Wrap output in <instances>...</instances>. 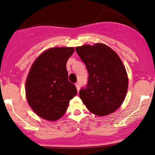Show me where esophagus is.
Masks as SVG:
<instances>
[{"mask_svg":"<svg viewBox=\"0 0 155 155\" xmlns=\"http://www.w3.org/2000/svg\"><path fill=\"white\" fill-rule=\"evenodd\" d=\"M76 89H77V91L79 92L80 90V84L79 82L76 83Z\"/></svg>","mask_w":155,"mask_h":155,"instance_id":"1","label":"esophagus"}]
</instances>
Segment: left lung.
Wrapping results in <instances>:
<instances>
[{"label": "left lung", "instance_id": "8db88e82", "mask_svg": "<svg viewBox=\"0 0 155 155\" xmlns=\"http://www.w3.org/2000/svg\"><path fill=\"white\" fill-rule=\"evenodd\" d=\"M76 51L89 74L86 87L79 91L80 98L96 115L113 113L124 101L128 85L127 72L120 58L103 44L78 47Z\"/></svg>", "mask_w": 155, "mask_h": 155}]
</instances>
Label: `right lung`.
I'll use <instances>...</instances> for the list:
<instances>
[{
  "mask_svg": "<svg viewBox=\"0 0 155 155\" xmlns=\"http://www.w3.org/2000/svg\"><path fill=\"white\" fill-rule=\"evenodd\" d=\"M73 47H55L42 53L35 60L26 80L28 102L38 116L55 121L63 116L70 101L77 94L68 81L67 60Z\"/></svg>",
  "mask_w": 155,
  "mask_h": 155,
  "instance_id": "add662e5",
  "label": "right lung"
}]
</instances>
